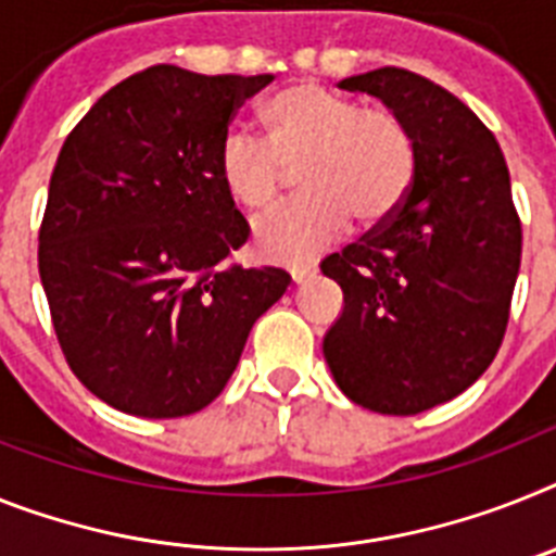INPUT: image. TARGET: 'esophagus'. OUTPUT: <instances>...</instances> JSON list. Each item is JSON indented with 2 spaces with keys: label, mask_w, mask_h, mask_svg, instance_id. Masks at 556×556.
Listing matches in <instances>:
<instances>
[{
  "label": "esophagus",
  "mask_w": 556,
  "mask_h": 556,
  "mask_svg": "<svg viewBox=\"0 0 556 556\" xmlns=\"http://www.w3.org/2000/svg\"><path fill=\"white\" fill-rule=\"evenodd\" d=\"M288 270H291V279H293V282L300 286V282H305L307 277H314V274H316V265H311V263H293Z\"/></svg>",
  "instance_id": "34e87169"
}]
</instances>
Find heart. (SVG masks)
Masks as SVG:
<instances>
[{
	"mask_svg": "<svg viewBox=\"0 0 556 556\" xmlns=\"http://www.w3.org/2000/svg\"><path fill=\"white\" fill-rule=\"evenodd\" d=\"M265 141L228 132L217 172L228 198L263 212L296 169L300 200L254 223L256 249L277 260H300L358 226L390 220L413 189L418 149L404 121L390 110L362 106L348 96L296 84L260 112Z\"/></svg>",
	"mask_w": 556,
	"mask_h": 556,
	"instance_id": "b5f03b06",
	"label": "heart"
}]
</instances>
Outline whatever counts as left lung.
I'll list each match as a JSON object with an SVG mask.
<instances>
[{"instance_id": "8db88e82", "label": "left lung", "mask_w": 556, "mask_h": 556, "mask_svg": "<svg viewBox=\"0 0 556 556\" xmlns=\"http://www.w3.org/2000/svg\"><path fill=\"white\" fill-rule=\"evenodd\" d=\"M409 127L418 169L390 220L321 260L344 293L325 336L336 384L381 415H418L486 372L508 325L523 228L506 157L460 98L401 67L339 81Z\"/></svg>"}]
</instances>
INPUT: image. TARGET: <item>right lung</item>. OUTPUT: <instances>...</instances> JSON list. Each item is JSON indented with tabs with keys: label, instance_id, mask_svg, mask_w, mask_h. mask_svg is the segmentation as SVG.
<instances>
[{
	"label": "right lung",
	"instance_id": "obj_1",
	"mask_svg": "<svg viewBox=\"0 0 556 556\" xmlns=\"http://www.w3.org/2000/svg\"><path fill=\"white\" fill-rule=\"evenodd\" d=\"M270 81L155 64L98 98L59 152L39 277L70 370L121 413L208 407L291 286L231 263L249 223L217 172L228 124Z\"/></svg>",
	"mask_w": 556,
	"mask_h": 556
}]
</instances>
